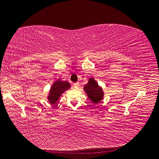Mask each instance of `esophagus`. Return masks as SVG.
<instances>
[{
  "instance_id": "34e87169",
  "label": "esophagus",
  "mask_w": 159,
  "mask_h": 159,
  "mask_svg": "<svg viewBox=\"0 0 159 159\" xmlns=\"http://www.w3.org/2000/svg\"><path fill=\"white\" fill-rule=\"evenodd\" d=\"M73 86H74V88L75 89H77L78 88H79V83H74V84H73Z\"/></svg>"
}]
</instances>
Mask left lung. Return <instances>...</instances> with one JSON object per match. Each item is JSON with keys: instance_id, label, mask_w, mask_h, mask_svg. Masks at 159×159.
Returning a JSON list of instances; mask_svg holds the SVG:
<instances>
[{"instance_id": "left-lung-1", "label": "left lung", "mask_w": 159, "mask_h": 159, "mask_svg": "<svg viewBox=\"0 0 159 159\" xmlns=\"http://www.w3.org/2000/svg\"><path fill=\"white\" fill-rule=\"evenodd\" d=\"M87 96L93 103H98L103 99L104 92L102 88L98 85V83L93 78H90L88 83L83 88Z\"/></svg>"}]
</instances>
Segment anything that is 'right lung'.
Listing matches in <instances>:
<instances>
[{
	"label": "right lung",
	"instance_id": "obj_1",
	"mask_svg": "<svg viewBox=\"0 0 159 159\" xmlns=\"http://www.w3.org/2000/svg\"><path fill=\"white\" fill-rule=\"evenodd\" d=\"M70 84L67 81L58 79L53 83L51 86L47 99L50 104H55L63 93L69 89Z\"/></svg>",
	"mask_w": 159,
	"mask_h": 159
}]
</instances>
